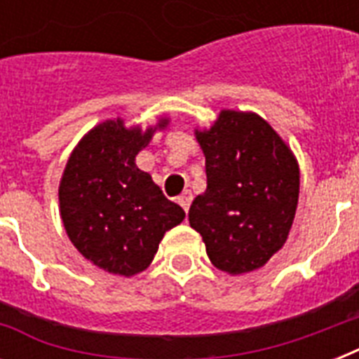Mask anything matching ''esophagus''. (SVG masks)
<instances>
[{"mask_svg": "<svg viewBox=\"0 0 359 359\" xmlns=\"http://www.w3.org/2000/svg\"><path fill=\"white\" fill-rule=\"evenodd\" d=\"M177 203H179L180 207L184 208V212H188V208H190V205H191V194H190V191H188V190L182 191V194L177 197Z\"/></svg>", "mask_w": 359, "mask_h": 359, "instance_id": "34e87169", "label": "esophagus"}]
</instances>
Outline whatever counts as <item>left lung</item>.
Masks as SVG:
<instances>
[{
	"mask_svg": "<svg viewBox=\"0 0 359 359\" xmlns=\"http://www.w3.org/2000/svg\"><path fill=\"white\" fill-rule=\"evenodd\" d=\"M207 191L188 212L212 264L227 273L264 266L283 248L294 219L300 171L276 130L255 114L224 109L196 132Z\"/></svg>",
	"mask_w": 359,
	"mask_h": 359,
	"instance_id": "obj_1",
	"label": "left lung"
}]
</instances>
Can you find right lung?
<instances>
[{
	"label": "right lung",
	"instance_id": "obj_1",
	"mask_svg": "<svg viewBox=\"0 0 359 359\" xmlns=\"http://www.w3.org/2000/svg\"><path fill=\"white\" fill-rule=\"evenodd\" d=\"M165 124L160 121L158 128ZM154 130L126 128L121 119L98 124L72 151L59 184L70 242L87 261L115 276L143 272L165 231L186 216L135 165V154Z\"/></svg>",
	"mask_w": 359,
	"mask_h": 359
}]
</instances>
